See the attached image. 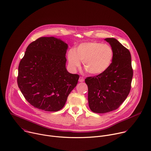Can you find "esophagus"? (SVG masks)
Masks as SVG:
<instances>
[{"label": "esophagus", "mask_w": 151, "mask_h": 151, "mask_svg": "<svg viewBox=\"0 0 151 151\" xmlns=\"http://www.w3.org/2000/svg\"><path fill=\"white\" fill-rule=\"evenodd\" d=\"M84 78L82 76H80L79 78V82L80 83H82V82H84Z\"/></svg>", "instance_id": "1"}]
</instances>
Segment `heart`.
<instances>
[{"label": "heart", "mask_w": 151, "mask_h": 151, "mask_svg": "<svg viewBox=\"0 0 151 151\" xmlns=\"http://www.w3.org/2000/svg\"><path fill=\"white\" fill-rule=\"evenodd\" d=\"M114 50L111 46L93 42L80 44L67 54L68 66L75 70L83 61L86 71L92 75L105 73L111 66L114 58Z\"/></svg>", "instance_id": "heart-1"}]
</instances>
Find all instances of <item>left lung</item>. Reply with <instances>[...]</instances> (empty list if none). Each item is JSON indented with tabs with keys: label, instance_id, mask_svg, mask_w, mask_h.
Listing matches in <instances>:
<instances>
[{
	"label": "left lung",
	"instance_id": "left-lung-1",
	"mask_svg": "<svg viewBox=\"0 0 151 151\" xmlns=\"http://www.w3.org/2000/svg\"><path fill=\"white\" fill-rule=\"evenodd\" d=\"M105 40L114 50L111 66L103 74L85 79L89 107L96 113H106L120 106L130 92L133 76L129 50L114 38Z\"/></svg>",
	"mask_w": 151,
	"mask_h": 151
}]
</instances>
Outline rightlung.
Instances as JSON below:
<instances>
[{
  "label": "right lung",
  "mask_w": 151,
  "mask_h": 151,
  "mask_svg": "<svg viewBox=\"0 0 151 151\" xmlns=\"http://www.w3.org/2000/svg\"><path fill=\"white\" fill-rule=\"evenodd\" d=\"M67 47L53 37H40L27 47L19 63L17 84L26 100L35 108L60 110L77 85L79 76L65 68Z\"/></svg>",
  "instance_id": "add662e5"
}]
</instances>
